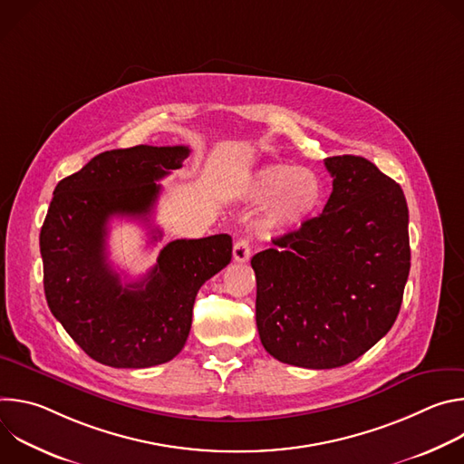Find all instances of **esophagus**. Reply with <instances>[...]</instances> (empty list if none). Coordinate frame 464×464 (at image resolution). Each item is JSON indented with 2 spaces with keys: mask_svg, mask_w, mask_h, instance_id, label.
I'll use <instances>...</instances> for the list:
<instances>
[{
  "mask_svg": "<svg viewBox=\"0 0 464 464\" xmlns=\"http://www.w3.org/2000/svg\"><path fill=\"white\" fill-rule=\"evenodd\" d=\"M251 256V246L246 238H240L233 246V258L235 262H247Z\"/></svg>",
  "mask_w": 464,
  "mask_h": 464,
  "instance_id": "34e87169",
  "label": "esophagus"
}]
</instances>
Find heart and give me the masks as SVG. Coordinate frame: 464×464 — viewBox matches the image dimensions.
<instances>
[{"instance_id": "b5f03b06", "label": "heart", "mask_w": 464, "mask_h": 464, "mask_svg": "<svg viewBox=\"0 0 464 464\" xmlns=\"http://www.w3.org/2000/svg\"><path fill=\"white\" fill-rule=\"evenodd\" d=\"M251 204H264L256 231L264 237H279L303 227L323 208L324 183L310 169L290 163H270L256 169L244 187Z\"/></svg>"}]
</instances>
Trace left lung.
<instances>
[{
	"mask_svg": "<svg viewBox=\"0 0 464 464\" xmlns=\"http://www.w3.org/2000/svg\"><path fill=\"white\" fill-rule=\"evenodd\" d=\"M323 213L251 258L256 328L276 360L347 365L380 342L401 312L411 251L401 185L360 156L326 158Z\"/></svg>",
	"mask_w": 464,
	"mask_h": 464,
	"instance_id": "left-lung-1",
	"label": "left lung"
}]
</instances>
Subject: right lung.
Listing matches in <instances>:
<instances>
[{"mask_svg": "<svg viewBox=\"0 0 464 464\" xmlns=\"http://www.w3.org/2000/svg\"><path fill=\"white\" fill-rule=\"evenodd\" d=\"M188 152L179 145L106 150L54 187L40 231L45 299L99 363L145 369L179 354L198 290L231 262L233 244L224 233L169 242L136 283L122 285L108 262L110 218L149 220L161 190L156 181L181 169Z\"/></svg>", "mask_w": 464, "mask_h": 464, "instance_id": "1", "label": "right lung"}]
</instances>
